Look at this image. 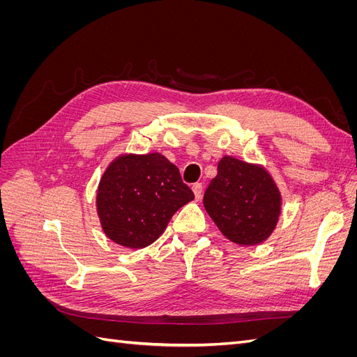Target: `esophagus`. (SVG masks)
<instances>
[{"label":"esophagus","instance_id":"1","mask_svg":"<svg viewBox=\"0 0 357 357\" xmlns=\"http://www.w3.org/2000/svg\"><path fill=\"white\" fill-rule=\"evenodd\" d=\"M192 190H193V195H195V199L199 201L201 195H202V185H201V183H195V185L192 186Z\"/></svg>","mask_w":357,"mask_h":357}]
</instances>
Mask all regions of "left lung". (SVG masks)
Instances as JSON below:
<instances>
[{
  "label": "left lung",
  "mask_w": 357,
  "mask_h": 357,
  "mask_svg": "<svg viewBox=\"0 0 357 357\" xmlns=\"http://www.w3.org/2000/svg\"><path fill=\"white\" fill-rule=\"evenodd\" d=\"M202 202L223 236L238 245H257L277 228L283 198L266 167L226 155Z\"/></svg>",
  "instance_id": "obj_1"
}]
</instances>
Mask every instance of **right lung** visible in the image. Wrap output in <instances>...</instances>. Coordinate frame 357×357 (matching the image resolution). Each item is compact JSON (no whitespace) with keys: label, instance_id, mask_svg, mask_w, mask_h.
<instances>
[{"label":"right lung","instance_id":"1","mask_svg":"<svg viewBox=\"0 0 357 357\" xmlns=\"http://www.w3.org/2000/svg\"><path fill=\"white\" fill-rule=\"evenodd\" d=\"M192 190L178 168L159 152L122 153L107 165L96 189V214L104 234L122 247L144 248L167 229Z\"/></svg>","mask_w":357,"mask_h":357}]
</instances>
